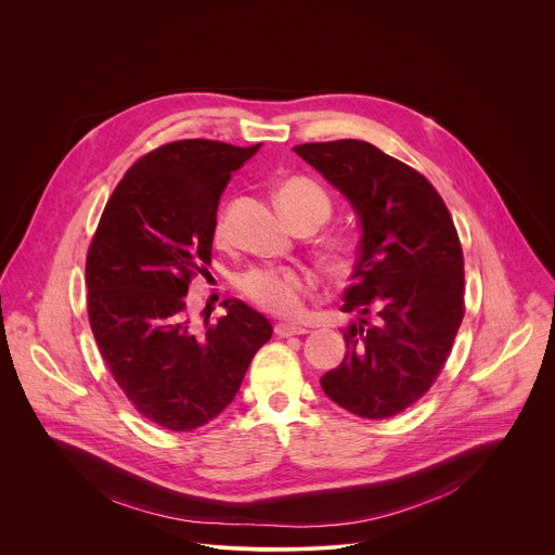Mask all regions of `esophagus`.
I'll return each instance as SVG.
<instances>
[{
  "mask_svg": "<svg viewBox=\"0 0 555 555\" xmlns=\"http://www.w3.org/2000/svg\"><path fill=\"white\" fill-rule=\"evenodd\" d=\"M274 334L279 338H289V336H300V334H307V330L298 327V325H289V323H279L274 325Z\"/></svg>",
  "mask_w": 555,
  "mask_h": 555,
  "instance_id": "obj_1",
  "label": "esophagus"
}]
</instances>
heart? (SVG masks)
<instances>
[{
  "mask_svg": "<svg viewBox=\"0 0 555 555\" xmlns=\"http://www.w3.org/2000/svg\"><path fill=\"white\" fill-rule=\"evenodd\" d=\"M276 202L287 217V221L296 225H309L311 230L321 228L332 217V199L327 191L305 176L285 178L276 186ZM215 244H223L228 240V210H221L212 225ZM362 257V244L358 236L349 232H330L315 244V259L321 268L334 279H347ZM236 287L255 302L257 307L279 313L292 315L300 309L305 296L311 294L313 285L307 274L289 268H250L236 279Z\"/></svg>",
  "mask_w": 555,
  "mask_h": 555,
  "instance_id": "obj_1",
  "label": "heart"
}]
</instances>
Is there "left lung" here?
Returning <instances> with one entry per match:
<instances>
[{
	"instance_id": "8db88e82",
	"label": "left lung",
	"mask_w": 555,
	"mask_h": 555,
	"mask_svg": "<svg viewBox=\"0 0 555 555\" xmlns=\"http://www.w3.org/2000/svg\"><path fill=\"white\" fill-rule=\"evenodd\" d=\"M294 151L362 221V257L340 307L358 321L345 332V360L321 386L358 417H392L428 392L461 327L459 232L437 189L371 142H307Z\"/></svg>"
}]
</instances>
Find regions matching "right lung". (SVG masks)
I'll return each mask as SVG.
<instances>
[{
  "label": "right lung",
  "instance_id": "1",
  "mask_svg": "<svg viewBox=\"0 0 555 555\" xmlns=\"http://www.w3.org/2000/svg\"><path fill=\"white\" fill-rule=\"evenodd\" d=\"M259 146L193 138L144 153L88 248V319L101 358L131 406L173 433L212 422L272 338L266 315L242 300L225 298V315L197 323L186 296L210 263L219 197Z\"/></svg>",
  "mask_w": 555,
  "mask_h": 555
}]
</instances>
